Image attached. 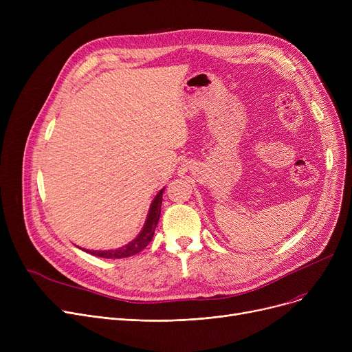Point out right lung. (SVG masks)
Here are the masks:
<instances>
[{"instance_id": "add662e5", "label": "right lung", "mask_w": 352, "mask_h": 352, "mask_svg": "<svg viewBox=\"0 0 352 352\" xmlns=\"http://www.w3.org/2000/svg\"><path fill=\"white\" fill-rule=\"evenodd\" d=\"M164 190L165 187L157 191V194H154L150 204H148V208L145 211L140 228L135 231V234L131 238H128L126 241L121 243L120 245L105 247V248H82V247H78V248L84 250L91 255L101 256V258H126L142 251L148 244L151 243V239L154 236V231L157 228L158 219L161 215Z\"/></svg>"}]
</instances>
